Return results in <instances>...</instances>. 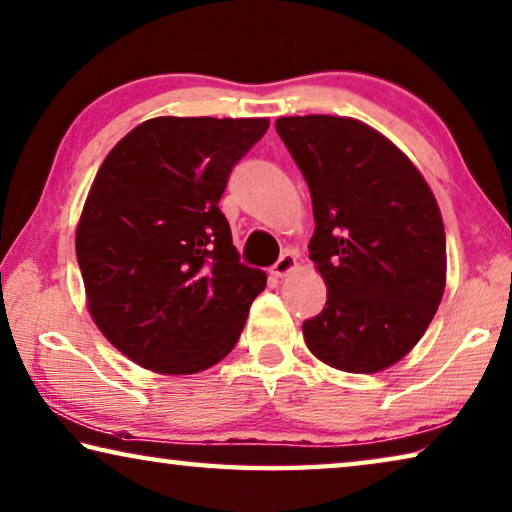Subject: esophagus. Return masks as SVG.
Returning a JSON list of instances; mask_svg holds the SVG:
<instances>
[{
    "label": "esophagus",
    "mask_w": 512,
    "mask_h": 512,
    "mask_svg": "<svg viewBox=\"0 0 512 512\" xmlns=\"http://www.w3.org/2000/svg\"><path fill=\"white\" fill-rule=\"evenodd\" d=\"M294 269H296V255L294 253H285V255H280L278 262L273 264L271 273L278 275V278H285V275H289Z\"/></svg>",
    "instance_id": "1"
}]
</instances>
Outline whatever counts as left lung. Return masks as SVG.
<instances>
[{
	"mask_svg": "<svg viewBox=\"0 0 512 512\" xmlns=\"http://www.w3.org/2000/svg\"><path fill=\"white\" fill-rule=\"evenodd\" d=\"M312 196L310 259L328 300L303 323L330 367L376 373L415 346L446 282L444 223L412 161L376 129L339 116L275 120Z\"/></svg>",
	"mask_w": 512,
	"mask_h": 512,
	"instance_id": "8db88e82",
	"label": "left lung"
}]
</instances>
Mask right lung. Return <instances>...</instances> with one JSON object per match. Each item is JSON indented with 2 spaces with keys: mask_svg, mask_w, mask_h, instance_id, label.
Returning a JSON list of instances; mask_svg holds the SVG:
<instances>
[{
  "mask_svg": "<svg viewBox=\"0 0 512 512\" xmlns=\"http://www.w3.org/2000/svg\"><path fill=\"white\" fill-rule=\"evenodd\" d=\"M266 118H152L113 148L77 225L88 310L129 360L157 373L221 362L266 273L239 262L221 196Z\"/></svg>",
  "mask_w": 512,
  "mask_h": 512,
  "instance_id": "obj_1",
  "label": "right lung"
}]
</instances>
